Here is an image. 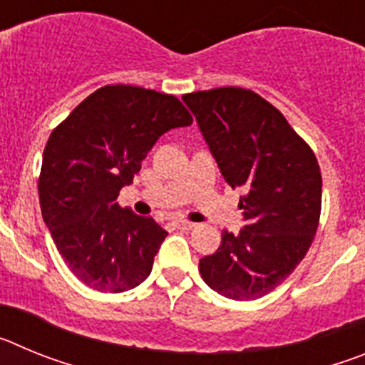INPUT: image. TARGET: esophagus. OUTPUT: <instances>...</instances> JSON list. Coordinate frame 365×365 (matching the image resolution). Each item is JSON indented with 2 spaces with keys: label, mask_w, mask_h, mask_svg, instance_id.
Segmentation results:
<instances>
[{
  "label": "esophagus",
  "mask_w": 365,
  "mask_h": 365,
  "mask_svg": "<svg viewBox=\"0 0 365 365\" xmlns=\"http://www.w3.org/2000/svg\"><path fill=\"white\" fill-rule=\"evenodd\" d=\"M175 227L180 228V230H193V228H195V222L186 221V219H177Z\"/></svg>",
  "instance_id": "esophagus-1"
}]
</instances>
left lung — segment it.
Instances as JSON below:
<instances>
[{
  "instance_id": "1",
  "label": "left lung",
  "mask_w": 365,
  "mask_h": 365,
  "mask_svg": "<svg viewBox=\"0 0 365 365\" xmlns=\"http://www.w3.org/2000/svg\"><path fill=\"white\" fill-rule=\"evenodd\" d=\"M197 118L222 177L241 188L240 235L222 232L215 254L199 261L210 289L256 299L282 285L305 257L322 212V172L314 151L279 109L243 87L182 96Z\"/></svg>"
}]
</instances>
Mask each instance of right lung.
I'll list each match as a JSON object with an SVG mask.
<instances>
[{
  "label": "right lung",
  "mask_w": 365,
  "mask_h": 365,
  "mask_svg": "<svg viewBox=\"0 0 365 365\" xmlns=\"http://www.w3.org/2000/svg\"><path fill=\"white\" fill-rule=\"evenodd\" d=\"M192 120L177 96L118 83L96 89L53 130L38 179L41 215L87 287L124 292L150 276L168 232L122 208L118 193L160 135Z\"/></svg>",
  "instance_id": "add662e5"
}]
</instances>
